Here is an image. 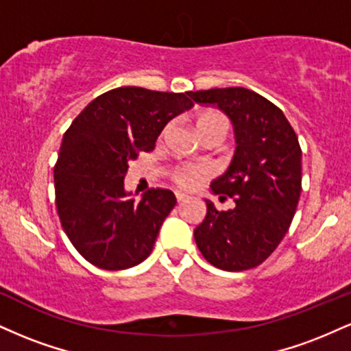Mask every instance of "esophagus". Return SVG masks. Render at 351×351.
<instances>
[{
  "label": "esophagus",
  "instance_id": "1",
  "mask_svg": "<svg viewBox=\"0 0 351 351\" xmlns=\"http://www.w3.org/2000/svg\"><path fill=\"white\" fill-rule=\"evenodd\" d=\"M175 195H176V199H178V203H181V201H184V199H188V195H184V193H181V191H176Z\"/></svg>",
  "mask_w": 351,
  "mask_h": 351
}]
</instances>
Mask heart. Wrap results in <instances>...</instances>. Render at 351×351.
<instances>
[{
	"mask_svg": "<svg viewBox=\"0 0 351 351\" xmlns=\"http://www.w3.org/2000/svg\"><path fill=\"white\" fill-rule=\"evenodd\" d=\"M204 123H223L226 125V119L219 114H206L203 115L198 120V125H204ZM201 176H203V170L199 168H181L175 173V180L176 183L181 184L183 188H193L198 184V181Z\"/></svg>",
	"mask_w": 351,
	"mask_h": 351,
	"instance_id": "heart-1",
	"label": "heart"
}]
</instances>
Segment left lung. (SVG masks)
<instances>
[{
	"label": "left lung",
	"mask_w": 351,
	"mask_h": 351,
	"mask_svg": "<svg viewBox=\"0 0 351 351\" xmlns=\"http://www.w3.org/2000/svg\"><path fill=\"white\" fill-rule=\"evenodd\" d=\"M201 106H215L231 119L236 150L211 191L234 199L217 211L211 199L195 241L209 264L229 272L264 263L289 231L302 191V150L284 112L244 87L189 92Z\"/></svg>",
	"instance_id": "obj_1"
}]
</instances>
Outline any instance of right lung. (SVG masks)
I'll use <instances>...</instances> for the list:
<instances>
[{
	"mask_svg": "<svg viewBox=\"0 0 351 351\" xmlns=\"http://www.w3.org/2000/svg\"><path fill=\"white\" fill-rule=\"evenodd\" d=\"M189 92L119 87L99 95L62 136L54 167L56 206L80 256L107 271H122L150 256L176 198L148 189L140 201L125 189L128 163L155 148L170 120L193 108Z\"/></svg>",
	"mask_w": 351,
	"mask_h": 351,
	"instance_id": "right-lung-1",
	"label": "right lung"
}]
</instances>
